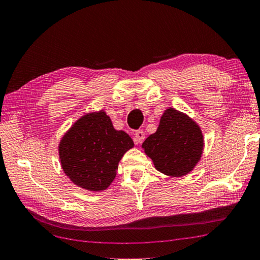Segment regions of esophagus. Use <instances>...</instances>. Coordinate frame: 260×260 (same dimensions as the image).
<instances>
[{
    "label": "esophagus",
    "instance_id": "1",
    "mask_svg": "<svg viewBox=\"0 0 260 260\" xmlns=\"http://www.w3.org/2000/svg\"><path fill=\"white\" fill-rule=\"evenodd\" d=\"M145 139V132L143 130H137L135 132V137H134V140L136 144H141Z\"/></svg>",
    "mask_w": 260,
    "mask_h": 260
}]
</instances>
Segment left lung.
Returning <instances> with one entry per match:
<instances>
[{"label":"left lung","mask_w":260,"mask_h":260,"mask_svg":"<svg viewBox=\"0 0 260 260\" xmlns=\"http://www.w3.org/2000/svg\"><path fill=\"white\" fill-rule=\"evenodd\" d=\"M143 148L156 170L179 178L190 173L202 158L204 136L190 116L169 107L161 115L155 134L143 143Z\"/></svg>","instance_id":"8db88e82"}]
</instances>
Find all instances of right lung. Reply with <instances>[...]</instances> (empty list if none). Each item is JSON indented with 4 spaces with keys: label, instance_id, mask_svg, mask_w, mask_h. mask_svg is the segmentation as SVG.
<instances>
[{
    "label": "right lung",
    "instance_id": "1",
    "mask_svg": "<svg viewBox=\"0 0 260 260\" xmlns=\"http://www.w3.org/2000/svg\"><path fill=\"white\" fill-rule=\"evenodd\" d=\"M135 146L126 132L115 130L104 111L79 117L62 137L58 156L66 175L88 191H103L116 175L119 161Z\"/></svg>",
    "mask_w": 260,
    "mask_h": 260
}]
</instances>
